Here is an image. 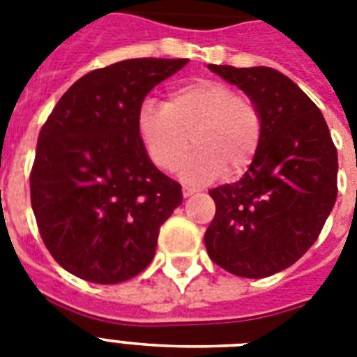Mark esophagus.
<instances>
[{"label":"esophagus","instance_id":"esophagus-1","mask_svg":"<svg viewBox=\"0 0 357 357\" xmlns=\"http://www.w3.org/2000/svg\"><path fill=\"white\" fill-rule=\"evenodd\" d=\"M181 192H183V197H188V196H192V194L196 192V188L187 187V185H183V188H181Z\"/></svg>","mask_w":357,"mask_h":357}]
</instances>
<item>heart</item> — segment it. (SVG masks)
I'll use <instances>...</instances> for the list:
<instances>
[{"label": "heart", "mask_w": 357, "mask_h": 357, "mask_svg": "<svg viewBox=\"0 0 357 357\" xmlns=\"http://www.w3.org/2000/svg\"><path fill=\"white\" fill-rule=\"evenodd\" d=\"M139 142L154 167L172 172L190 149L179 176L188 183H211L225 172L238 178L256 160L263 139L259 105L218 79L179 83L165 103L145 100L136 116Z\"/></svg>", "instance_id": "heart-1"}]
</instances>
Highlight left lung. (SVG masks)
<instances>
[{"label":"left lung","mask_w":357,"mask_h":357,"mask_svg":"<svg viewBox=\"0 0 357 357\" xmlns=\"http://www.w3.org/2000/svg\"><path fill=\"white\" fill-rule=\"evenodd\" d=\"M208 68L259 105L263 139L243 178L208 190L206 252L230 274L266 278L294 265L321 232L337 197V151L321 110L285 74Z\"/></svg>","instance_id":"8db88e82"}]
</instances>
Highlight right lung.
Here are the masks:
<instances>
[{"instance_id": "1", "label": "right lung", "mask_w": 357, "mask_h": 357, "mask_svg": "<svg viewBox=\"0 0 357 357\" xmlns=\"http://www.w3.org/2000/svg\"><path fill=\"white\" fill-rule=\"evenodd\" d=\"M187 63L137 58L89 72L41 128L32 211L43 243L70 274L114 285L152 261L160 227L183 194L149 160L136 116L146 94Z\"/></svg>"}]
</instances>
